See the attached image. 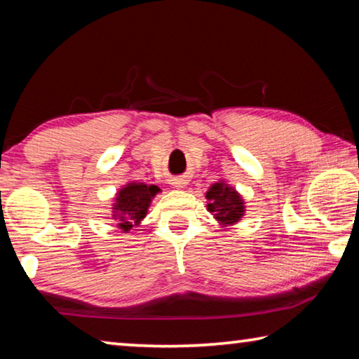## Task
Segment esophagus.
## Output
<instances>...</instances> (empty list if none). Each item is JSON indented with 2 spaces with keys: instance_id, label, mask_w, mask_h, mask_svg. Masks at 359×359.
<instances>
[{
  "instance_id": "1",
  "label": "esophagus",
  "mask_w": 359,
  "mask_h": 359,
  "mask_svg": "<svg viewBox=\"0 0 359 359\" xmlns=\"http://www.w3.org/2000/svg\"><path fill=\"white\" fill-rule=\"evenodd\" d=\"M185 184H187V182L184 179H174L172 180V185H174V188H177V190H182V188H185Z\"/></svg>"
}]
</instances>
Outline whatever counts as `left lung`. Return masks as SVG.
Segmentation results:
<instances>
[{
  "label": "left lung",
  "instance_id": "left-lung-1",
  "mask_svg": "<svg viewBox=\"0 0 359 359\" xmlns=\"http://www.w3.org/2000/svg\"><path fill=\"white\" fill-rule=\"evenodd\" d=\"M205 199L209 201L205 208L222 228L234 226L245 215L247 209L244 198L233 185L226 184L224 179H220L209 187V190L205 191Z\"/></svg>",
  "mask_w": 359,
  "mask_h": 359
}]
</instances>
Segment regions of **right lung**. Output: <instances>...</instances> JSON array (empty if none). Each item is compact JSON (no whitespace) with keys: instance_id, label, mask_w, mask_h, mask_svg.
Masks as SVG:
<instances>
[{"instance_id":"obj_1","label":"right lung","mask_w":359,"mask_h":359,"mask_svg":"<svg viewBox=\"0 0 359 359\" xmlns=\"http://www.w3.org/2000/svg\"><path fill=\"white\" fill-rule=\"evenodd\" d=\"M161 190L156 185H147L144 182L130 180L115 193L112 203V220L117 222V228L128 233L139 226L149 214V208L154 198Z\"/></svg>"}]
</instances>
